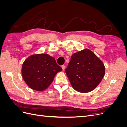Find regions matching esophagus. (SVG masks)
Returning a JSON list of instances; mask_svg holds the SVG:
<instances>
[{
	"label": "esophagus",
	"instance_id": "esophagus-1",
	"mask_svg": "<svg viewBox=\"0 0 127 127\" xmlns=\"http://www.w3.org/2000/svg\"><path fill=\"white\" fill-rule=\"evenodd\" d=\"M61 67H62V69H63V70H64L65 69V66H64V65H63V66H61Z\"/></svg>",
	"mask_w": 127,
	"mask_h": 127
}]
</instances>
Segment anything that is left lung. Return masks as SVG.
<instances>
[{
	"instance_id": "obj_1",
	"label": "left lung",
	"mask_w": 127,
	"mask_h": 127,
	"mask_svg": "<svg viewBox=\"0 0 127 127\" xmlns=\"http://www.w3.org/2000/svg\"><path fill=\"white\" fill-rule=\"evenodd\" d=\"M75 90L86 93L94 90L103 78L105 68L102 61L88 49L74 53L65 69Z\"/></svg>"
}]
</instances>
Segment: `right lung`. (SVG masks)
<instances>
[{"mask_svg":"<svg viewBox=\"0 0 127 127\" xmlns=\"http://www.w3.org/2000/svg\"><path fill=\"white\" fill-rule=\"evenodd\" d=\"M62 70L54 58L46 53H38L25 59L22 64V75L30 88L43 91L51 85L57 73Z\"/></svg>","mask_w":127,"mask_h":127,"instance_id":"obj_1","label":"right lung"}]
</instances>
